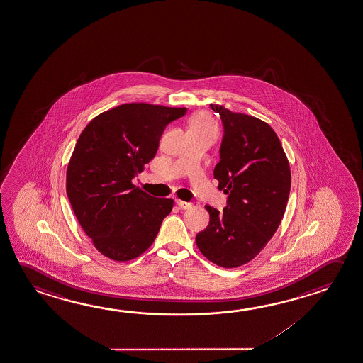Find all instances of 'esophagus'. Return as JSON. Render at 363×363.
Wrapping results in <instances>:
<instances>
[{
  "label": "esophagus",
  "instance_id": "1",
  "mask_svg": "<svg viewBox=\"0 0 363 363\" xmlns=\"http://www.w3.org/2000/svg\"><path fill=\"white\" fill-rule=\"evenodd\" d=\"M176 203L179 205V208H184V210L192 208V205H191L190 202L182 201V200H176Z\"/></svg>",
  "mask_w": 363,
  "mask_h": 363
}]
</instances>
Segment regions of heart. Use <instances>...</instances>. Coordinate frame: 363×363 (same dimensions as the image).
I'll list each match as a JSON object with an SVG mask.
<instances>
[{"instance_id": "obj_1", "label": "heart", "mask_w": 363, "mask_h": 363, "mask_svg": "<svg viewBox=\"0 0 363 363\" xmlns=\"http://www.w3.org/2000/svg\"><path fill=\"white\" fill-rule=\"evenodd\" d=\"M189 130H203L208 131L211 134L216 135V123L213 119V116L206 111H199L194 113L189 120Z\"/></svg>"}]
</instances>
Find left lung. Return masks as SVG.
Wrapping results in <instances>:
<instances>
[{"instance_id":"1","label":"left lung","mask_w":363,"mask_h":363,"mask_svg":"<svg viewBox=\"0 0 363 363\" xmlns=\"http://www.w3.org/2000/svg\"><path fill=\"white\" fill-rule=\"evenodd\" d=\"M224 125L219 190L229 195L223 213L206 205L208 225L196 235L197 248L220 267L252 261L279 229L291 189V171L274 129L263 120L210 104Z\"/></svg>"}]
</instances>
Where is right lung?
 <instances>
[{
  "instance_id": "obj_1",
  "label": "right lung",
  "mask_w": 363,
  "mask_h": 363,
  "mask_svg": "<svg viewBox=\"0 0 363 363\" xmlns=\"http://www.w3.org/2000/svg\"><path fill=\"white\" fill-rule=\"evenodd\" d=\"M186 107L131 102L91 120L67 167V196L96 250L116 262L143 255L155 242L172 199L150 196L131 179L155 158L164 128Z\"/></svg>"
}]
</instances>
